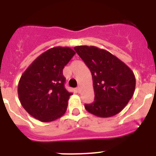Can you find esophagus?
Returning a JSON list of instances; mask_svg holds the SVG:
<instances>
[{
	"label": "esophagus",
	"mask_w": 156,
	"mask_h": 156,
	"mask_svg": "<svg viewBox=\"0 0 156 156\" xmlns=\"http://www.w3.org/2000/svg\"><path fill=\"white\" fill-rule=\"evenodd\" d=\"M76 90H77V92H78V93H80V90H81V87H78L76 88Z\"/></svg>",
	"instance_id": "1"
}]
</instances>
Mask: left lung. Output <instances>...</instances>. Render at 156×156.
I'll use <instances>...</instances> for the list:
<instances>
[{
    "label": "left lung",
    "instance_id": "obj_1",
    "mask_svg": "<svg viewBox=\"0 0 156 156\" xmlns=\"http://www.w3.org/2000/svg\"><path fill=\"white\" fill-rule=\"evenodd\" d=\"M78 55L90 70L94 101L85 105L93 115L107 118L120 112L133 97L136 79L133 71L121 60L94 46H76Z\"/></svg>",
    "mask_w": 156,
    "mask_h": 156
}]
</instances>
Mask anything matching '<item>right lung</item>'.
<instances>
[{"label": "right lung", "mask_w": 156, "mask_h": 156, "mask_svg": "<svg viewBox=\"0 0 156 156\" xmlns=\"http://www.w3.org/2000/svg\"><path fill=\"white\" fill-rule=\"evenodd\" d=\"M76 54L68 47H55L38 56L19 80L18 94L25 110L41 122L62 116L70 95L65 88V66Z\"/></svg>", "instance_id": "obj_1"}]
</instances>
